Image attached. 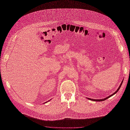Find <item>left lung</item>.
Segmentation results:
<instances>
[{"instance_id":"obj_1","label":"left lung","mask_w":130,"mask_h":130,"mask_svg":"<svg viewBox=\"0 0 130 130\" xmlns=\"http://www.w3.org/2000/svg\"><path fill=\"white\" fill-rule=\"evenodd\" d=\"M123 79L122 80V82H121V83L120 84V86H119V88H118V89L117 90V91H116L113 94H112L111 95H109V96H107V98H104V99H98V100H96V99H90V98H87V99H88V100H91V101H95V102H101V101H105V100H107V99H108V98H110L111 96H113L114 94H115L119 90V89H120V88H121V85H122V82H123Z\"/></svg>"}]
</instances>
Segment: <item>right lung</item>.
Segmentation results:
<instances>
[{
  "instance_id": "obj_1",
  "label": "right lung",
  "mask_w": 130,
  "mask_h": 130,
  "mask_svg": "<svg viewBox=\"0 0 130 130\" xmlns=\"http://www.w3.org/2000/svg\"><path fill=\"white\" fill-rule=\"evenodd\" d=\"M49 101H50V100H49ZM47 102H48V101H47ZM46 103V102H45V103Z\"/></svg>"
}]
</instances>
